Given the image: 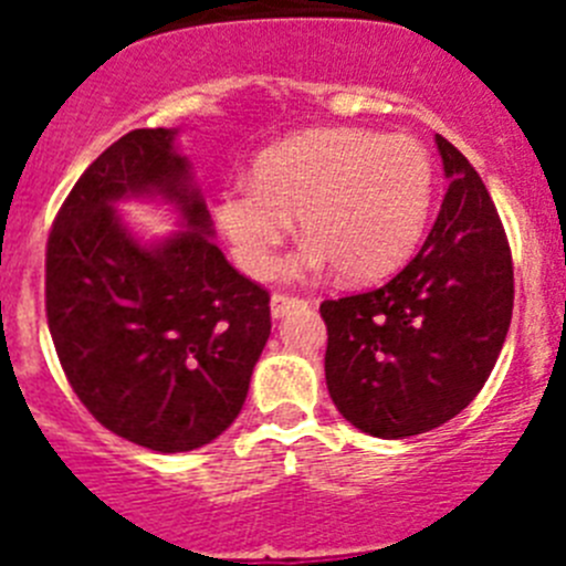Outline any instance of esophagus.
<instances>
[{
    "mask_svg": "<svg viewBox=\"0 0 566 566\" xmlns=\"http://www.w3.org/2000/svg\"><path fill=\"white\" fill-rule=\"evenodd\" d=\"M300 306H308L306 300L303 297H292V294H272V314L274 317H283V314H289L292 308H300Z\"/></svg>",
    "mask_w": 566,
    "mask_h": 566,
    "instance_id": "obj_1",
    "label": "esophagus"
}]
</instances>
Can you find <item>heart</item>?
<instances>
[{"instance_id": "1", "label": "heart", "mask_w": 566, "mask_h": 566, "mask_svg": "<svg viewBox=\"0 0 566 566\" xmlns=\"http://www.w3.org/2000/svg\"><path fill=\"white\" fill-rule=\"evenodd\" d=\"M437 192V164L419 138L363 127H323L258 155L252 181L221 192L218 223L252 277L277 269L292 214L308 243L297 272L337 266L368 283L397 272L422 240Z\"/></svg>"}]
</instances>
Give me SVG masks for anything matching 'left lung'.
<instances>
[{
  "instance_id": "1",
  "label": "left lung",
  "mask_w": 566,
  "mask_h": 566,
  "mask_svg": "<svg viewBox=\"0 0 566 566\" xmlns=\"http://www.w3.org/2000/svg\"><path fill=\"white\" fill-rule=\"evenodd\" d=\"M451 187L417 258L371 292L323 300L337 411L379 439L433 431L488 382L513 317V258L496 203L448 138Z\"/></svg>"
}]
</instances>
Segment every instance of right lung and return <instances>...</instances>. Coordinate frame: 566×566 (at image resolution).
<instances>
[{
  "label": "right lung",
  "instance_id": "1",
  "mask_svg": "<svg viewBox=\"0 0 566 566\" xmlns=\"http://www.w3.org/2000/svg\"><path fill=\"white\" fill-rule=\"evenodd\" d=\"M172 129H133L70 189L44 254V312L70 388L96 422L158 453L195 451L243 408L269 332V292L212 243ZM158 191L189 230L142 248L112 203Z\"/></svg>",
  "mask_w": 566,
  "mask_h": 566
}]
</instances>
